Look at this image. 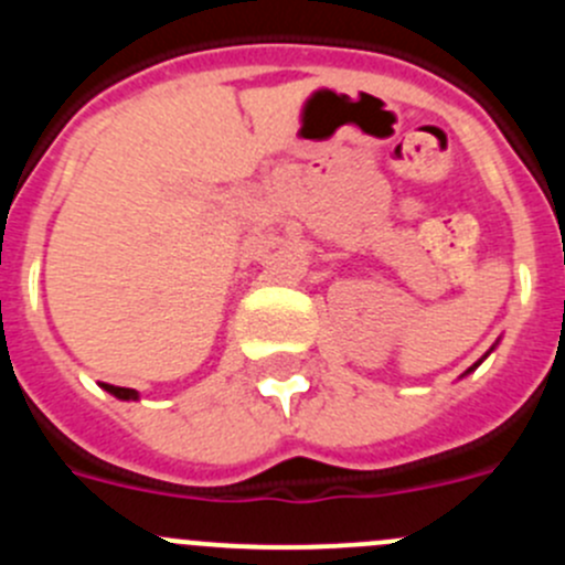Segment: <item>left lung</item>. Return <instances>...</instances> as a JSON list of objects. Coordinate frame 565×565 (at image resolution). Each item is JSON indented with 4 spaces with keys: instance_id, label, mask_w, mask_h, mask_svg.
I'll list each match as a JSON object with an SVG mask.
<instances>
[{
    "instance_id": "obj_1",
    "label": "left lung",
    "mask_w": 565,
    "mask_h": 565,
    "mask_svg": "<svg viewBox=\"0 0 565 565\" xmlns=\"http://www.w3.org/2000/svg\"><path fill=\"white\" fill-rule=\"evenodd\" d=\"M497 344H500V339H497V342H494V344H491V350H489V353H486V355H483V359H480V361H475V364H472V366H469V370H467V372H463V375H469V372H475V370H478V366H480V364H483V361H486V359H489V355H491V353H494V348H497ZM463 375H461V377H463Z\"/></svg>"
}]
</instances>
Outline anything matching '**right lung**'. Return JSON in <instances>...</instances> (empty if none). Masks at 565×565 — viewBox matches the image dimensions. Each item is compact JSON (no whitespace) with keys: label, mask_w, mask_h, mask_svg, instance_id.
<instances>
[{"label":"right lung","mask_w":565,"mask_h":565,"mask_svg":"<svg viewBox=\"0 0 565 565\" xmlns=\"http://www.w3.org/2000/svg\"><path fill=\"white\" fill-rule=\"evenodd\" d=\"M102 386H104V392H109V394H113V397H118V399H126V403H129V399H140V392H137V388L109 386V383H102Z\"/></svg>","instance_id":"add662e5"}]
</instances>
